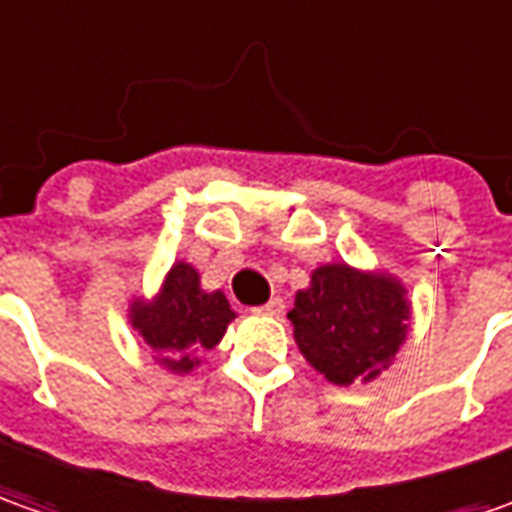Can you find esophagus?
<instances>
[{
	"mask_svg": "<svg viewBox=\"0 0 512 512\" xmlns=\"http://www.w3.org/2000/svg\"><path fill=\"white\" fill-rule=\"evenodd\" d=\"M283 309H286V306H283V300H280V297H272L266 306H257L255 311L257 314H266V317H280V314H283Z\"/></svg>",
	"mask_w": 512,
	"mask_h": 512,
	"instance_id": "esophagus-1",
	"label": "esophagus"
}]
</instances>
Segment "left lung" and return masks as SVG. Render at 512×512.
<instances>
[{
    "mask_svg": "<svg viewBox=\"0 0 512 512\" xmlns=\"http://www.w3.org/2000/svg\"><path fill=\"white\" fill-rule=\"evenodd\" d=\"M405 286L382 272L328 263L297 291L289 311L300 354L334 385L371 382L388 368L408 334Z\"/></svg>",
    "mask_w": 512,
    "mask_h": 512,
    "instance_id": "1",
    "label": "left lung"
}]
</instances>
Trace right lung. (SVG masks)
I'll list each match as a JSON object with an SVG mask.
<instances>
[{
  "mask_svg": "<svg viewBox=\"0 0 512 512\" xmlns=\"http://www.w3.org/2000/svg\"><path fill=\"white\" fill-rule=\"evenodd\" d=\"M235 320L223 291H203L189 263H175L155 300H135L130 323L172 374H189L203 351L215 348Z\"/></svg>",
  "mask_w": 512,
  "mask_h": 512,
  "instance_id": "add662e5",
  "label": "right lung"
}]
</instances>
